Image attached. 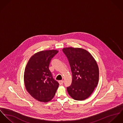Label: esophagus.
Listing matches in <instances>:
<instances>
[{
	"mask_svg": "<svg viewBox=\"0 0 123 123\" xmlns=\"http://www.w3.org/2000/svg\"><path fill=\"white\" fill-rule=\"evenodd\" d=\"M59 84L60 85H62V84H63V82H64V81H63V80H61V81H59Z\"/></svg>",
	"mask_w": 123,
	"mask_h": 123,
	"instance_id": "34e87169",
	"label": "esophagus"
}]
</instances>
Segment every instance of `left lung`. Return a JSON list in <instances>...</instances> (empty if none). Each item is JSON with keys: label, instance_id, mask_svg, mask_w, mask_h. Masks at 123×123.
<instances>
[{"label": "left lung", "instance_id": "8db88e82", "mask_svg": "<svg viewBox=\"0 0 123 123\" xmlns=\"http://www.w3.org/2000/svg\"><path fill=\"white\" fill-rule=\"evenodd\" d=\"M68 59L72 73L68 94L77 100L88 98L97 87L99 79L97 63L88 51L82 48H65L62 49Z\"/></svg>", "mask_w": 123, "mask_h": 123}]
</instances>
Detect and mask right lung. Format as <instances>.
<instances>
[{
    "mask_svg": "<svg viewBox=\"0 0 123 123\" xmlns=\"http://www.w3.org/2000/svg\"><path fill=\"white\" fill-rule=\"evenodd\" d=\"M57 50H43L32 55L28 62L24 73L25 84L29 93L37 100L47 102L54 97L58 87L49 69L51 59Z\"/></svg>",
    "mask_w": 123,
    "mask_h": 123,
    "instance_id": "obj_1",
    "label": "right lung"
}]
</instances>
